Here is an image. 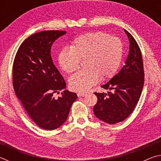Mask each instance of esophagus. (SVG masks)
<instances>
[{
  "instance_id": "34e87169",
  "label": "esophagus",
  "mask_w": 161,
  "mask_h": 161,
  "mask_svg": "<svg viewBox=\"0 0 161 161\" xmlns=\"http://www.w3.org/2000/svg\"><path fill=\"white\" fill-rule=\"evenodd\" d=\"M86 93H82V92H80V93H77V96L79 97H84L86 96Z\"/></svg>"
}]
</instances>
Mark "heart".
I'll use <instances>...</instances> for the list:
<instances>
[{
    "label": "heart",
    "mask_w": 161,
    "mask_h": 161,
    "mask_svg": "<svg viewBox=\"0 0 161 161\" xmlns=\"http://www.w3.org/2000/svg\"><path fill=\"white\" fill-rule=\"evenodd\" d=\"M123 45L119 38L108 36L102 32H86L76 37L69 48H64L58 55L61 69L71 73L80 68L84 61L85 69L69 78L72 90L86 92L100 78L106 80L113 77L121 63Z\"/></svg>",
    "instance_id": "1"
}]
</instances>
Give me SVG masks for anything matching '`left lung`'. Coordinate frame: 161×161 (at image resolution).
<instances>
[{"mask_svg":"<svg viewBox=\"0 0 161 161\" xmlns=\"http://www.w3.org/2000/svg\"><path fill=\"white\" fill-rule=\"evenodd\" d=\"M129 53L125 65L116 75L101 87L109 89L107 93H97L94 113L103 122L114 124L123 121L133 111L140 99L144 84L142 54L139 46L129 32Z\"/></svg>","mask_w":161,"mask_h":161,"instance_id":"obj_1","label":"left lung"}]
</instances>
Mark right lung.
<instances>
[{
	"mask_svg": "<svg viewBox=\"0 0 161 161\" xmlns=\"http://www.w3.org/2000/svg\"><path fill=\"white\" fill-rule=\"evenodd\" d=\"M62 31H46L31 35L22 43L13 66V85L15 95L35 124L45 130L61 126L69 115L76 93L63 91L64 78L53 64L51 47Z\"/></svg>",
	"mask_w": 161,
	"mask_h": 161,
	"instance_id": "obj_1",
	"label": "right lung"
}]
</instances>
